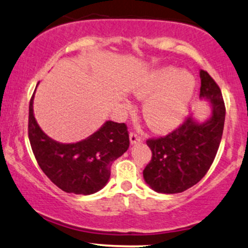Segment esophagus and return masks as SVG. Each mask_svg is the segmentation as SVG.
<instances>
[{
	"mask_svg": "<svg viewBox=\"0 0 248 248\" xmlns=\"http://www.w3.org/2000/svg\"><path fill=\"white\" fill-rule=\"evenodd\" d=\"M129 140H130V144L135 145V144H140L142 142V137L140 135H137L135 133H130L129 134Z\"/></svg>",
	"mask_w": 248,
	"mask_h": 248,
	"instance_id": "obj_1",
	"label": "esophagus"
}]
</instances>
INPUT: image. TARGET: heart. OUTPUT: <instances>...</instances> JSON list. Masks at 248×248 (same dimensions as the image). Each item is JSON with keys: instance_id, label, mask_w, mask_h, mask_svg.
<instances>
[{"instance_id": "b5f03b06", "label": "heart", "mask_w": 248, "mask_h": 248, "mask_svg": "<svg viewBox=\"0 0 248 248\" xmlns=\"http://www.w3.org/2000/svg\"><path fill=\"white\" fill-rule=\"evenodd\" d=\"M196 90L192 74L171 65L145 73L133 88L134 94L145 99L143 118L157 133L174 129L187 114Z\"/></svg>"}]
</instances>
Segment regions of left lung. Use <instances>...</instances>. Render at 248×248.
I'll use <instances>...</instances> for the list:
<instances>
[{
    "label": "left lung",
    "mask_w": 248,
    "mask_h": 248,
    "mask_svg": "<svg viewBox=\"0 0 248 248\" xmlns=\"http://www.w3.org/2000/svg\"><path fill=\"white\" fill-rule=\"evenodd\" d=\"M200 99L209 104V116L200 121L192 114L168 136L147 141L153 157L143 178L157 193H181L198 184L218 150L225 121L222 92L207 71L200 70Z\"/></svg>",
    "instance_id": "1"
}]
</instances>
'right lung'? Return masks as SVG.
<instances>
[{"instance_id":"right-lung-1","label":"right lung","mask_w":248,"mask_h":248,"mask_svg":"<svg viewBox=\"0 0 248 248\" xmlns=\"http://www.w3.org/2000/svg\"><path fill=\"white\" fill-rule=\"evenodd\" d=\"M34 94L35 91L29 107V139L40 169L65 193L90 195L99 192L108 183L112 163L129 148L127 126L107 120L82 141L58 142L35 120Z\"/></svg>"}]
</instances>
